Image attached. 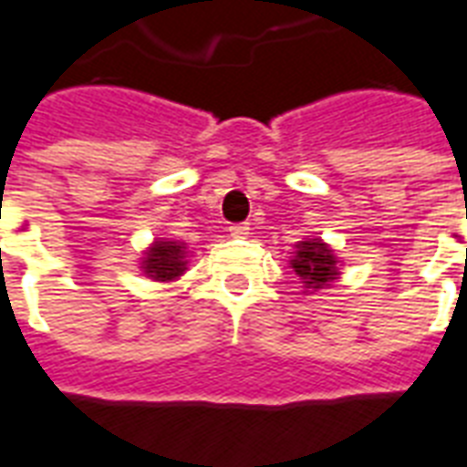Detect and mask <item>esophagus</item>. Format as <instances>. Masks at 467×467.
Returning <instances> with one entry per match:
<instances>
[{
    "mask_svg": "<svg viewBox=\"0 0 467 467\" xmlns=\"http://www.w3.org/2000/svg\"><path fill=\"white\" fill-rule=\"evenodd\" d=\"M230 234H233V237H247V234H250V224L247 223L230 224Z\"/></svg>",
    "mask_w": 467,
    "mask_h": 467,
    "instance_id": "1",
    "label": "esophagus"
}]
</instances>
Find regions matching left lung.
Masks as SVG:
<instances>
[{"label":"left lung","instance_id":"left-lung-1","mask_svg":"<svg viewBox=\"0 0 467 467\" xmlns=\"http://www.w3.org/2000/svg\"><path fill=\"white\" fill-rule=\"evenodd\" d=\"M295 275L307 290H323L325 285L337 280V257L323 240H303L295 244V257L290 260Z\"/></svg>","mask_w":467,"mask_h":467}]
</instances>
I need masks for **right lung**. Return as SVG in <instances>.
<instances>
[{
    "label": "right lung",
    "instance_id": "add662e5",
    "mask_svg": "<svg viewBox=\"0 0 467 467\" xmlns=\"http://www.w3.org/2000/svg\"><path fill=\"white\" fill-rule=\"evenodd\" d=\"M142 270L147 277L157 283H170L177 280L187 270V250L184 243L174 240H154L142 257Z\"/></svg>",
    "mask_w": 467,
    "mask_h": 467
}]
</instances>
